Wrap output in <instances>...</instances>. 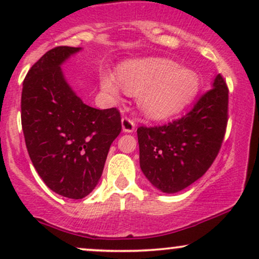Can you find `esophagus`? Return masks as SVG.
Instances as JSON below:
<instances>
[{
    "label": "esophagus",
    "instance_id": "1",
    "mask_svg": "<svg viewBox=\"0 0 259 259\" xmlns=\"http://www.w3.org/2000/svg\"><path fill=\"white\" fill-rule=\"evenodd\" d=\"M121 127H123L124 133H133L136 127L135 121L130 119V118L124 117L123 119H121Z\"/></svg>",
    "mask_w": 259,
    "mask_h": 259
}]
</instances>
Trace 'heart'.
Listing matches in <instances>:
<instances>
[{"instance_id": "heart-1", "label": "heart", "mask_w": 259, "mask_h": 259, "mask_svg": "<svg viewBox=\"0 0 259 259\" xmlns=\"http://www.w3.org/2000/svg\"><path fill=\"white\" fill-rule=\"evenodd\" d=\"M118 76L121 84L113 74H102V90L117 97L123 85L132 94L140 95V108L153 119L180 112L191 102L200 86L197 73L163 58L130 62L120 67Z\"/></svg>"}]
</instances>
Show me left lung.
I'll use <instances>...</instances> for the list:
<instances>
[{
	"label": "left lung",
	"mask_w": 259,
	"mask_h": 259,
	"mask_svg": "<svg viewBox=\"0 0 259 259\" xmlns=\"http://www.w3.org/2000/svg\"><path fill=\"white\" fill-rule=\"evenodd\" d=\"M229 90L221 74L187 114L159 126L138 127L140 167L154 187L174 194L208 170L228 124Z\"/></svg>",
	"instance_id": "obj_1"
}]
</instances>
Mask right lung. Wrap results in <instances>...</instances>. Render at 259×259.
<instances>
[{
    "instance_id": "right-lung-1",
    "label": "right lung",
    "mask_w": 259,
    "mask_h": 259,
    "mask_svg": "<svg viewBox=\"0 0 259 259\" xmlns=\"http://www.w3.org/2000/svg\"><path fill=\"white\" fill-rule=\"evenodd\" d=\"M80 47L58 46L30 68L23 81L22 127L37 174L63 197L79 200L95 189L109 147L121 132L117 108L85 105L61 65Z\"/></svg>"
}]
</instances>
